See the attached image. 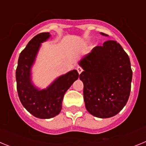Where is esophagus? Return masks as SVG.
<instances>
[{"label": "esophagus", "instance_id": "esophagus-1", "mask_svg": "<svg viewBox=\"0 0 146 146\" xmlns=\"http://www.w3.org/2000/svg\"><path fill=\"white\" fill-rule=\"evenodd\" d=\"M77 72H78V73H79V74H80L81 72H82V68H81V67H80V66L77 67Z\"/></svg>", "mask_w": 146, "mask_h": 146}]
</instances>
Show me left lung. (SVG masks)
Instances as JSON below:
<instances>
[{
	"instance_id": "8db88e82",
	"label": "left lung",
	"mask_w": 146,
	"mask_h": 146,
	"mask_svg": "<svg viewBox=\"0 0 146 146\" xmlns=\"http://www.w3.org/2000/svg\"><path fill=\"white\" fill-rule=\"evenodd\" d=\"M79 65L84 70L80 79L89 113L100 118L118 114L128 101L132 79L129 58L119 43L108 40L96 46L81 58Z\"/></svg>"
}]
</instances>
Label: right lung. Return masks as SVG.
Listing matches in <instances>:
<instances>
[{
  "label": "right lung",
  "mask_w": 146,
  "mask_h": 146,
  "mask_svg": "<svg viewBox=\"0 0 146 146\" xmlns=\"http://www.w3.org/2000/svg\"><path fill=\"white\" fill-rule=\"evenodd\" d=\"M50 33H42L33 37L19 56L16 70L17 89L23 107L33 116L42 119L53 118L60 113L62 102L66 91L78 79L74 69L55 80L44 89L33 85L31 69L42 43L50 37Z\"/></svg>",
  "instance_id": "1"
}]
</instances>
